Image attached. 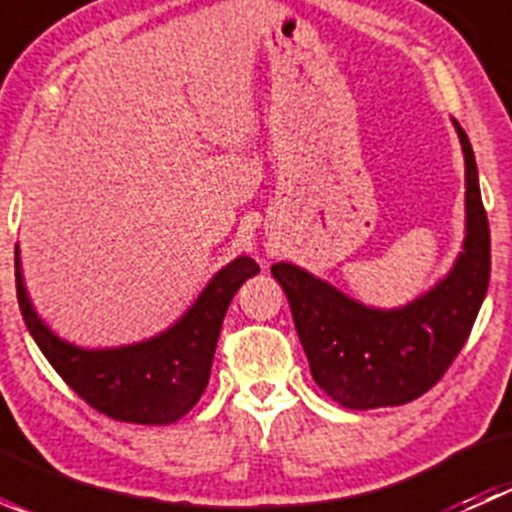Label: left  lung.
Masks as SVG:
<instances>
[{
	"instance_id": "8db88e82",
	"label": "left lung",
	"mask_w": 512,
	"mask_h": 512,
	"mask_svg": "<svg viewBox=\"0 0 512 512\" xmlns=\"http://www.w3.org/2000/svg\"><path fill=\"white\" fill-rule=\"evenodd\" d=\"M453 126L466 158V240L451 272L428 292L404 307L376 309L292 262L272 265L312 379L344 409L401 406L426 394L463 349L488 292L490 227L478 165L456 118Z\"/></svg>"
}]
</instances>
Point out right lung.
<instances>
[{"label": "right lung", "instance_id": "add662e5", "mask_svg": "<svg viewBox=\"0 0 512 512\" xmlns=\"http://www.w3.org/2000/svg\"><path fill=\"white\" fill-rule=\"evenodd\" d=\"M260 272L247 255L215 272L193 307L158 337L113 349H84L56 337L34 312L14 247L17 299L24 324L56 374L108 418L168 426L198 404L210 379L227 307L242 282Z\"/></svg>", "mask_w": 512, "mask_h": 512}]
</instances>
